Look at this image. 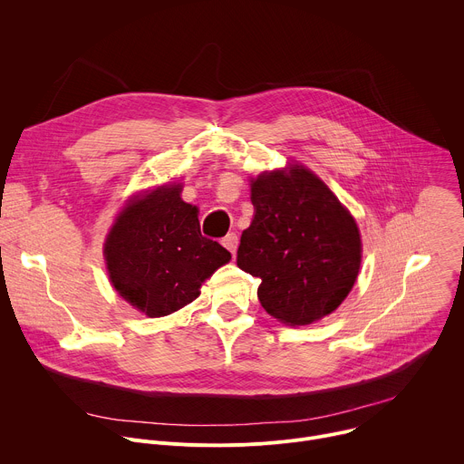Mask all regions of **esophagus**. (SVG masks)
<instances>
[{"mask_svg": "<svg viewBox=\"0 0 464 464\" xmlns=\"http://www.w3.org/2000/svg\"><path fill=\"white\" fill-rule=\"evenodd\" d=\"M222 246H224L231 255H235L237 246H238V237H237L235 233H227V235L222 238Z\"/></svg>", "mask_w": 464, "mask_h": 464, "instance_id": "obj_1", "label": "esophagus"}]
</instances>
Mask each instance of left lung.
Here are the masks:
<instances>
[{
	"label": "left lung",
	"instance_id": "1",
	"mask_svg": "<svg viewBox=\"0 0 464 464\" xmlns=\"http://www.w3.org/2000/svg\"><path fill=\"white\" fill-rule=\"evenodd\" d=\"M251 204L255 215L240 237L237 266L260 279L264 310L292 326L334 312L362 260L356 222L334 192L295 165L253 179Z\"/></svg>",
	"mask_w": 464,
	"mask_h": 464
}]
</instances>
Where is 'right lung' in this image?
I'll list each match as a JSON object with an SVG mask.
<instances>
[{
	"mask_svg": "<svg viewBox=\"0 0 464 464\" xmlns=\"http://www.w3.org/2000/svg\"><path fill=\"white\" fill-rule=\"evenodd\" d=\"M179 192V185H163L131 202L106 238L113 288L150 317L192 303L202 283L231 258L226 247L202 235L198 209Z\"/></svg>",
	"mask_w": 464,
	"mask_h": 464,
	"instance_id": "right-lung-1",
	"label": "right lung"
}]
</instances>
